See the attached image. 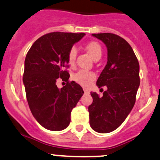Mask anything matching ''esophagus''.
Returning <instances> with one entry per match:
<instances>
[{
    "label": "esophagus",
    "instance_id": "34e87169",
    "mask_svg": "<svg viewBox=\"0 0 160 160\" xmlns=\"http://www.w3.org/2000/svg\"><path fill=\"white\" fill-rule=\"evenodd\" d=\"M84 92H85V94H89V93H90V92H89L88 90H87V89H84Z\"/></svg>",
    "mask_w": 160,
    "mask_h": 160
}]
</instances>
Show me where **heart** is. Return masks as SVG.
Instances as JSON below:
<instances>
[{
    "mask_svg": "<svg viewBox=\"0 0 160 160\" xmlns=\"http://www.w3.org/2000/svg\"><path fill=\"white\" fill-rule=\"evenodd\" d=\"M85 49L89 54L92 56L94 60L100 59L102 56V48L101 46L96 41L89 42L85 45ZM68 62L70 65H73L75 62L77 57V49L75 46L70 48L68 52ZM96 78L95 74L92 72L86 70H79L73 75V79L82 86H88L91 84L92 81Z\"/></svg>",
    "mask_w": 160,
    "mask_h": 160,
    "instance_id": "b5f03b06",
    "label": "heart"
}]
</instances>
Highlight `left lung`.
I'll use <instances>...</instances> for the list:
<instances>
[{
	"label": "left lung",
	"instance_id": "obj_1",
	"mask_svg": "<svg viewBox=\"0 0 160 160\" xmlns=\"http://www.w3.org/2000/svg\"><path fill=\"white\" fill-rule=\"evenodd\" d=\"M108 49V62L98 78V88L107 87L102 96L92 92L88 107L90 126L98 133L114 131L125 121L133 108L140 86V65L130 44L109 32L93 33Z\"/></svg>",
	"mask_w": 160,
	"mask_h": 160
}]
</instances>
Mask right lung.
Returning a JSON list of instances; mask_svg holds the SVG:
<instances>
[{
	"label": "right lung",
	"mask_w": 160,
	"mask_h": 160,
	"mask_svg": "<svg viewBox=\"0 0 160 160\" xmlns=\"http://www.w3.org/2000/svg\"><path fill=\"white\" fill-rule=\"evenodd\" d=\"M85 33L53 32L39 37L27 52L23 82L27 102L37 122L47 130L59 131L71 121V111L83 95L82 88L68 82V52ZM67 82L61 89L57 78Z\"/></svg>",
	"instance_id": "1"
}]
</instances>
